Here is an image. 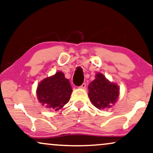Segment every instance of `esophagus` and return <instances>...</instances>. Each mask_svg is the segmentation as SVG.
Segmentation results:
<instances>
[{
	"instance_id": "obj_1",
	"label": "esophagus",
	"mask_w": 153,
	"mask_h": 153,
	"mask_svg": "<svg viewBox=\"0 0 153 153\" xmlns=\"http://www.w3.org/2000/svg\"><path fill=\"white\" fill-rule=\"evenodd\" d=\"M86 83H84V84H82V85H81V86H80V88L84 89V88H86Z\"/></svg>"
}]
</instances>
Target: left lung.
<instances>
[{
    "mask_svg": "<svg viewBox=\"0 0 153 153\" xmlns=\"http://www.w3.org/2000/svg\"><path fill=\"white\" fill-rule=\"evenodd\" d=\"M88 88L91 102L99 110L111 108L120 95L117 85L110 82L101 73L96 74V79L89 84Z\"/></svg>",
    "mask_w": 153,
    "mask_h": 153,
    "instance_id": "obj_1",
    "label": "left lung"
}]
</instances>
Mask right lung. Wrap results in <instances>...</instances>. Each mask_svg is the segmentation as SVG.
Listing matches in <instances>:
<instances>
[{"label": "right lung", "instance_id": "add662e5", "mask_svg": "<svg viewBox=\"0 0 153 153\" xmlns=\"http://www.w3.org/2000/svg\"><path fill=\"white\" fill-rule=\"evenodd\" d=\"M72 92L69 81L59 71L39 83L36 95L42 105L49 110H58L69 102Z\"/></svg>", "mask_w": 153, "mask_h": 153}]
</instances>
